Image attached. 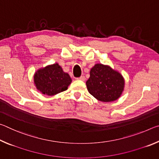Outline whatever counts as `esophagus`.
<instances>
[{
  "mask_svg": "<svg viewBox=\"0 0 159 159\" xmlns=\"http://www.w3.org/2000/svg\"><path fill=\"white\" fill-rule=\"evenodd\" d=\"M76 79H78V80H85V76H81L79 77V78H77Z\"/></svg>",
  "mask_w": 159,
  "mask_h": 159,
  "instance_id": "1",
  "label": "esophagus"
}]
</instances>
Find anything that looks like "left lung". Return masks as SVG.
<instances>
[{"label": "left lung", "mask_w": 159, "mask_h": 159, "mask_svg": "<svg viewBox=\"0 0 159 159\" xmlns=\"http://www.w3.org/2000/svg\"><path fill=\"white\" fill-rule=\"evenodd\" d=\"M124 83V79L118 71L109 66L97 64L90 70L86 86L94 98L101 102H109L120 98Z\"/></svg>", "instance_id": "8db88e82"}]
</instances>
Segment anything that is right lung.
Masks as SVG:
<instances>
[{
    "instance_id": "right-lung-1",
    "label": "right lung",
    "mask_w": 159,
    "mask_h": 159,
    "mask_svg": "<svg viewBox=\"0 0 159 159\" xmlns=\"http://www.w3.org/2000/svg\"><path fill=\"white\" fill-rule=\"evenodd\" d=\"M34 80L37 89L49 96L66 90L71 83V77L63 71L57 63L38 70L34 74Z\"/></svg>"
}]
</instances>
